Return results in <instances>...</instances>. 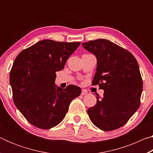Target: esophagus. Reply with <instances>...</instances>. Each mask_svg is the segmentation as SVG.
I'll use <instances>...</instances> for the list:
<instances>
[{
	"mask_svg": "<svg viewBox=\"0 0 153 153\" xmlns=\"http://www.w3.org/2000/svg\"><path fill=\"white\" fill-rule=\"evenodd\" d=\"M87 93H88V91H87L86 90L83 89V90H82V93H81V94H82V95H86V94H87Z\"/></svg>",
	"mask_w": 153,
	"mask_h": 153,
	"instance_id": "1",
	"label": "esophagus"
}]
</instances>
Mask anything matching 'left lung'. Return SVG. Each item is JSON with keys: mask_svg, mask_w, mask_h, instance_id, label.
Listing matches in <instances>:
<instances>
[{"mask_svg": "<svg viewBox=\"0 0 153 153\" xmlns=\"http://www.w3.org/2000/svg\"><path fill=\"white\" fill-rule=\"evenodd\" d=\"M96 56L97 67L92 85L104 90L97 104L88 109L90 120L103 131L118 129L128 122L140 105L142 79L130 52L106 39L82 44Z\"/></svg>", "mask_w": 153, "mask_h": 153, "instance_id": "left-lung-1", "label": "left lung"}]
</instances>
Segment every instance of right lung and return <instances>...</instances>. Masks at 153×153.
<instances>
[{"instance_id":"right-lung-1","label":"right lung","mask_w":153,"mask_h":153,"mask_svg":"<svg viewBox=\"0 0 153 153\" xmlns=\"http://www.w3.org/2000/svg\"><path fill=\"white\" fill-rule=\"evenodd\" d=\"M80 45L44 40L17 56L10 72L15 106L28 122L51 129L66 115L71 100L82 90L74 85L63 89L55 85L56 72L63 69L68 58Z\"/></svg>"}]
</instances>
